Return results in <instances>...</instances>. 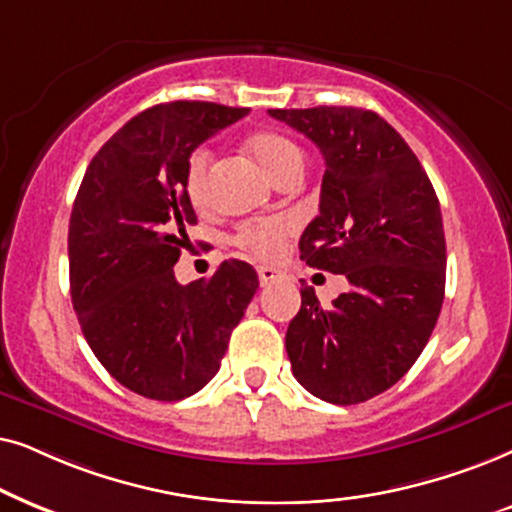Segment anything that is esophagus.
I'll use <instances>...</instances> for the list:
<instances>
[{
    "mask_svg": "<svg viewBox=\"0 0 512 512\" xmlns=\"http://www.w3.org/2000/svg\"><path fill=\"white\" fill-rule=\"evenodd\" d=\"M257 276H260V285H269V283H274L278 276H281V271L274 267H260L257 269Z\"/></svg>",
    "mask_w": 512,
    "mask_h": 512,
    "instance_id": "obj_1",
    "label": "esophagus"
}]
</instances>
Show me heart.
I'll return each instance as SVG.
<instances>
[{
	"mask_svg": "<svg viewBox=\"0 0 512 512\" xmlns=\"http://www.w3.org/2000/svg\"><path fill=\"white\" fill-rule=\"evenodd\" d=\"M250 154L260 163V168L278 182L290 170L302 168V152L295 142L285 135L262 131L248 140ZM185 194L194 208H206L210 203V152L206 147L194 149L185 163ZM292 234V224L283 217L243 222L236 229L234 243L238 248L260 257L276 260L283 252V245Z\"/></svg>",
	"mask_w": 512,
	"mask_h": 512,
	"instance_id": "obj_1",
	"label": "heart"
}]
</instances>
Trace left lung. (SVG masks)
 Here are the masks:
<instances>
[{
  "label": "left lung",
  "instance_id": "obj_1",
  "mask_svg": "<svg viewBox=\"0 0 512 512\" xmlns=\"http://www.w3.org/2000/svg\"><path fill=\"white\" fill-rule=\"evenodd\" d=\"M269 114L316 142L325 159L302 260L351 283L330 309L302 288L285 335L292 374L325 403H365L410 370L438 323L447 267L438 196L410 145L370 109Z\"/></svg>",
  "mask_w": 512,
  "mask_h": 512
}]
</instances>
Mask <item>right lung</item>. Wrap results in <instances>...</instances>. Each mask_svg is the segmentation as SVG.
Instances as JSON below:
<instances>
[{"label": "right lung", "instance_id": "1", "mask_svg": "<svg viewBox=\"0 0 512 512\" xmlns=\"http://www.w3.org/2000/svg\"><path fill=\"white\" fill-rule=\"evenodd\" d=\"M248 112L189 100L149 107L100 147L74 199L67 255L81 332L102 367L145 398L201 391L260 288L238 260L187 285L173 274L196 224L189 154Z\"/></svg>", "mask_w": 512, "mask_h": 512}]
</instances>
